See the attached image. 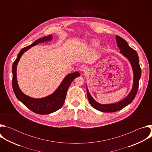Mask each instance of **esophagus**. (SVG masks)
<instances>
[{
	"mask_svg": "<svg viewBox=\"0 0 152 152\" xmlns=\"http://www.w3.org/2000/svg\"><path fill=\"white\" fill-rule=\"evenodd\" d=\"M87 69H88L87 66H86V65H85V64L82 65V66L80 67V70L81 72H86V70H87Z\"/></svg>",
	"mask_w": 152,
	"mask_h": 152,
	"instance_id": "obj_1",
	"label": "esophagus"
}]
</instances>
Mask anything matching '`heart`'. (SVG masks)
I'll return each instance as SVG.
<instances>
[{
    "label": "heart",
    "instance_id": "b5f03b06",
    "mask_svg": "<svg viewBox=\"0 0 152 152\" xmlns=\"http://www.w3.org/2000/svg\"><path fill=\"white\" fill-rule=\"evenodd\" d=\"M99 43L97 41H94L93 42H92V45H93L94 48L98 47V46H99Z\"/></svg>",
    "mask_w": 152,
    "mask_h": 152
}]
</instances>
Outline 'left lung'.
I'll return each instance as SVG.
<instances>
[{
    "label": "left lung",
    "instance_id": "1",
    "mask_svg": "<svg viewBox=\"0 0 152 152\" xmlns=\"http://www.w3.org/2000/svg\"><path fill=\"white\" fill-rule=\"evenodd\" d=\"M116 41L117 46L120 49V53L129 59L132 65L134 74V84L131 93L124 99L118 103L113 104H102L97 103L91 96L88 89L86 90H87L88 99L92 107L98 111L104 113L117 112L127 106L129 103H131L135 99L137 93L139 86V80L141 75V69L140 66L139 58L137 52L130 47L127 42L121 37L116 35Z\"/></svg>",
    "mask_w": 152,
    "mask_h": 152
}]
</instances>
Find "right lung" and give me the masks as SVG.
Listing matches in <instances>:
<instances>
[{"instance_id":"obj_1","label":"right lung","mask_w":152,"mask_h":152,"mask_svg":"<svg viewBox=\"0 0 152 152\" xmlns=\"http://www.w3.org/2000/svg\"><path fill=\"white\" fill-rule=\"evenodd\" d=\"M52 35L44 37L38 39L30 46L25 47L20 50L17 55V57L12 64V88L15 96L23 104H25L28 109L35 113L45 115L49 114L56 111L61 108L64 104L65 99L67 94V90L72 81L76 77L80 76V73L77 72L67 75L64 79L60 85L56 90L51 95L41 99H34L26 96L20 90L17 81L16 69L17 64L22 55L26 50L31 47L36 46L38 43L48 41L52 39Z\"/></svg>"}]
</instances>
